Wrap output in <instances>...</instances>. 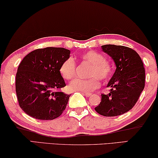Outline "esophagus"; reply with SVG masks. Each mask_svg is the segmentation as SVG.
<instances>
[{
	"label": "esophagus",
	"instance_id": "obj_1",
	"mask_svg": "<svg viewBox=\"0 0 158 158\" xmlns=\"http://www.w3.org/2000/svg\"><path fill=\"white\" fill-rule=\"evenodd\" d=\"M84 95L86 96V97H89V96H91V94H90V93H84Z\"/></svg>",
	"mask_w": 158,
	"mask_h": 158
}]
</instances>
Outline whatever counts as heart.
I'll return each mask as SVG.
<instances>
[{
	"mask_svg": "<svg viewBox=\"0 0 158 158\" xmlns=\"http://www.w3.org/2000/svg\"><path fill=\"white\" fill-rule=\"evenodd\" d=\"M84 62L91 64L89 70V76L93 77L89 79H75L69 84V88L72 91L81 92H91L100 86L101 79L106 80L112 73V67L109 62L106 60L102 54L95 51H89L81 55ZM60 72L62 77L66 80L73 79L76 74V63L72 58L69 57L64 60L61 64Z\"/></svg>",
	"mask_w": 158,
	"mask_h": 158,
	"instance_id": "heart-1",
	"label": "heart"
}]
</instances>
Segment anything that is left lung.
I'll return each instance as SVG.
<instances>
[{"instance_id":"8db88e82","label":"left lung","mask_w":158,"mask_h":158,"mask_svg":"<svg viewBox=\"0 0 158 158\" xmlns=\"http://www.w3.org/2000/svg\"><path fill=\"white\" fill-rule=\"evenodd\" d=\"M102 49L113 59L116 69L106 86L110 92L102 94L95 110L103 116H117L130 110L138 102L145 87V68L139 55L130 48L106 44Z\"/></svg>"}]
</instances>
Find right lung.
<instances>
[{"instance_id": "obj_1", "label": "right lung", "mask_w": 158, "mask_h": 158, "mask_svg": "<svg viewBox=\"0 0 158 158\" xmlns=\"http://www.w3.org/2000/svg\"><path fill=\"white\" fill-rule=\"evenodd\" d=\"M69 56V49L46 48L35 49L23 58L16 74L15 91L25 114L43 121L62 114L70 95L60 91L66 84L60 68Z\"/></svg>"}]
</instances>
